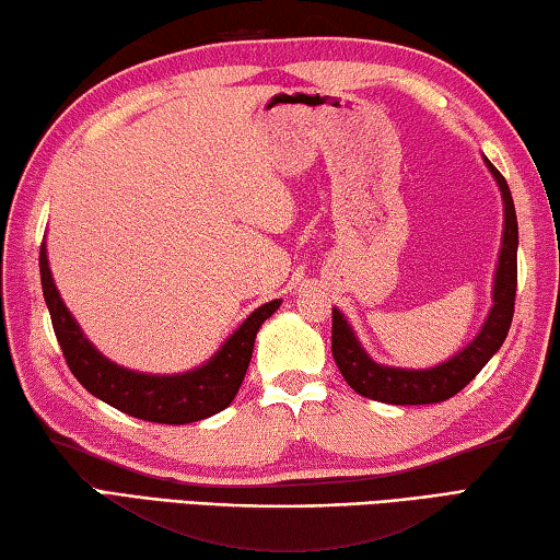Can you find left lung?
Instances as JSON below:
<instances>
[{"mask_svg": "<svg viewBox=\"0 0 560 560\" xmlns=\"http://www.w3.org/2000/svg\"><path fill=\"white\" fill-rule=\"evenodd\" d=\"M487 170L492 172L494 182L502 191L504 203V233L502 248L494 270L492 285V310L485 319L482 329L469 341L465 349L447 361L430 369H404L386 366L369 357V351L361 347L357 331L351 329L347 317L335 307L331 310V357L345 376L347 384L359 396L390 406H423L440 404V400L453 398L459 394L469 381H472L485 364L492 359L499 347L504 345L514 317V298H516V248H518V225L514 199L509 191V184L497 166L485 156Z\"/></svg>", "mask_w": 560, "mask_h": 560, "instance_id": "8db88e82", "label": "left lung"}]
</instances>
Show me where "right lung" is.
<instances>
[{"instance_id": "1", "label": "right lung", "mask_w": 560, "mask_h": 560, "mask_svg": "<svg viewBox=\"0 0 560 560\" xmlns=\"http://www.w3.org/2000/svg\"><path fill=\"white\" fill-rule=\"evenodd\" d=\"M38 270H42L44 300L51 312L56 339L63 349L71 374L81 381L85 390L105 400L107 406L132 418L164 425L196 423V420L211 418L231 406L243 384L245 371H248L255 335L262 322L282 305V300H272L250 312L243 325L201 366L184 371V374H142V371H132L103 357L93 347V341L83 335L75 317L58 295L51 268H48L46 243H42V253H38Z\"/></svg>"}]
</instances>
